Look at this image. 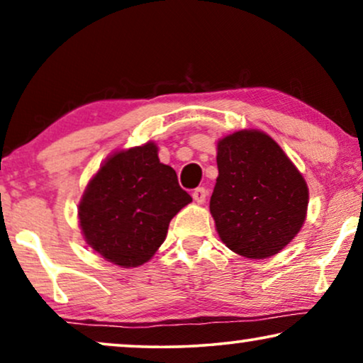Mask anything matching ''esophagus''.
Instances as JSON below:
<instances>
[{"instance_id":"esophagus-1","label":"esophagus","mask_w":363,"mask_h":363,"mask_svg":"<svg viewBox=\"0 0 363 363\" xmlns=\"http://www.w3.org/2000/svg\"><path fill=\"white\" fill-rule=\"evenodd\" d=\"M206 195H208L206 188H203V186L195 188V190H193V193H191L193 200H195L196 203H203V201H205V200H206Z\"/></svg>"}]
</instances>
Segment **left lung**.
Returning a JSON list of instances; mask_svg holds the SVG:
<instances>
[{"instance_id":"1","label":"left lung","mask_w":363,"mask_h":363,"mask_svg":"<svg viewBox=\"0 0 363 363\" xmlns=\"http://www.w3.org/2000/svg\"><path fill=\"white\" fill-rule=\"evenodd\" d=\"M216 162L220 175L210 211L223 242L251 259L279 252L306 220L304 178L282 148L257 130L220 140Z\"/></svg>"}]
</instances>
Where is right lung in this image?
<instances>
[{
  "mask_svg": "<svg viewBox=\"0 0 363 363\" xmlns=\"http://www.w3.org/2000/svg\"><path fill=\"white\" fill-rule=\"evenodd\" d=\"M145 143L112 155L89 183L79 205L86 241L122 267L147 262L165 241L172 218L191 201L172 167Z\"/></svg>",
  "mask_w": 363,
  "mask_h": 363,
  "instance_id": "obj_1",
  "label": "right lung"
}]
</instances>
